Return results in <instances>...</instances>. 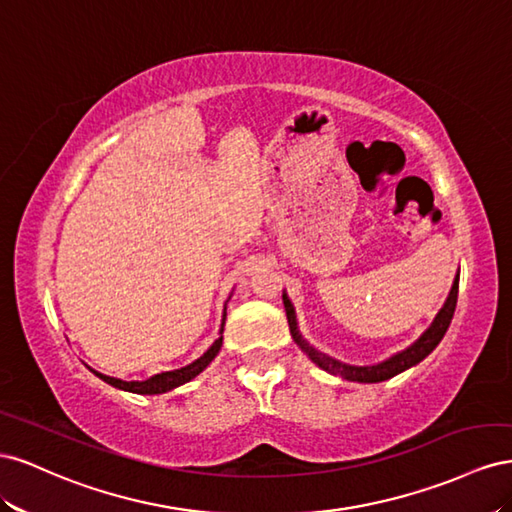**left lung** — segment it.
Instances as JSON below:
<instances>
[{
  "instance_id": "left-lung-1",
  "label": "left lung",
  "mask_w": 512,
  "mask_h": 512,
  "mask_svg": "<svg viewBox=\"0 0 512 512\" xmlns=\"http://www.w3.org/2000/svg\"><path fill=\"white\" fill-rule=\"evenodd\" d=\"M457 296H459V274H457L455 283H452V289H450V294H448V300L442 306V311L435 315L433 324L427 328V332L422 334V337L416 343H412L410 347L403 349V352L394 354V356H390L388 360L379 362V364H371V367H354V364H345V362H339V360H334V358H330L326 354L317 352L313 345H309V343L302 339V334L298 330L294 304H291L287 294H283V304H285V313H287L291 337H294L298 347L317 364V367H321V369L332 373V375H339L343 379H349V382L375 384V382H384V379H390L394 375L403 373L405 369L414 367V364H418L420 360H425L433 352V349L437 347V343L444 339V334H446V330L450 326V319H452V315H455Z\"/></svg>"
}]
</instances>
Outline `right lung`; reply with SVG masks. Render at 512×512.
<instances>
[{
  "label": "right lung",
  "mask_w": 512,
  "mask_h": 512,
  "mask_svg": "<svg viewBox=\"0 0 512 512\" xmlns=\"http://www.w3.org/2000/svg\"><path fill=\"white\" fill-rule=\"evenodd\" d=\"M223 328H225V315H223V324H221V337H218L206 354H203L201 358H197L195 362L186 364V367L182 369H175V371H165V373H158V375H152L150 379H143V382H124V379H118V377H109V375H102L98 371H94L102 382L111 384L113 388H120V390H126V392H137V394H163V392H169L173 388H178L186 382H191L193 377H197L203 369L208 367V364L216 358V354L221 352V345H223Z\"/></svg>",
  "instance_id": "1"
}]
</instances>
